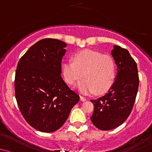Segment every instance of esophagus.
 <instances>
[{
	"label": "esophagus",
	"instance_id": "esophagus-1",
	"mask_svg": "<svg viewBox=\"0 0 152 152\" xmlns=\"http://www.w3.org/2000/svg\"><path fill=\"white\" fill-rule=\"evenodd\" d=\"M80 100L82 102H85V101H86V100H87L86 98L84 97V96H80Z\"/></svg>",
	"mask_w": 152,
	"mask_h": 152
}]
</instances>
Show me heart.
Here are the masks:
<instances>
[{
  "label": "heart",
  "instance_id": "1",
  "mask_svg": "<svg viewBox=\"0 0 152 152\" xmlns=\"http://www.w3.org/2000/svg\"><path fill=\"white\" fill-rule=\"evenodd\" d=\"M72 60H66L62 65V75L69 85H78V89L84 94H103L112 88L115 80V64L109 55L97 51L83 50L74 55Z\"/></svg>",
  "mask_w": 152,
  "mask_h": 152
}]
</instances>
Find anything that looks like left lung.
<instances>
[{
  "instance_id": "1",
  "label": "left lung",
  "mask_w": 152,
  "mask_h": 152,
  "mask_svg": "<svg viewBox=\"0 0 152 152\" xmlns=\"http://www.w3.org/2000/svg\"><path fill=\"white\" fill-rule=\"evenodd\" d=\"M111 54L117 66L115 83L107 94L91 100L94 106L91 120L101 130H110L126 121L132 112L139 86L137 64L129 51L115 45Z\"/></svg>"
}]
</instances>
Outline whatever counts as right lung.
<instances>
[{
	"mask_svg": "<svg viewBox=\"0 0 152 152\" xmlns=\"http://www.w3.org/2000/svg\"><path fill=\"white\" fill-rule=\"evenodd\" d=\"M65 42L43 39L19 61L15 73V97L19 109L32 127L53 132L63 126L80 96L62 79Z\"/></svg>",
	"mask_w": 152,
	"mask_h": 152,
	"instance_id": "obj_1",
	"label": "right lung"
}]
</instances>
